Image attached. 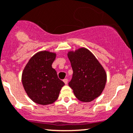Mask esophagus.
I'll return each instance as SVG.
<instances>
[{"instance_id": "esophagus-1", "label": "esophagus", "mask_w": 133, "mask_h": 133, "mask_svg": "<svg viewBox=\"0 0 133 133\" xmlns=\"http://www.w3.org/2000/svg\"><path fill=\"white\" fill-rule=\"evenodd\" d=\"M63 81H64V82L65 84H68V78H64V79L63 80Z\"/></svg>"}]
</instances>
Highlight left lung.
<instances>
[{"label": "left lung", "instance_id": "obj_1", "mask_svg": "<svg viewBox=\"0 0 133 133\" xmlns=\"http://www.w3.org/2000/svg\"><path fill=\"white\" fill-rule=\"evenodd\" d=\"M73 76L68 83L75 95L82 102H90L101 95L107 75L94 55L85 48L68 52Z\"/></svg>", "mask_w": 133, "mask_h": 133}]
</instances>
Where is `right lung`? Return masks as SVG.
<instances>
[{"label":"right lung","mask_w":133,"mask_h":133,"mask_svg":"<svg viewBox=\"0 0 133 133\" xmlns=\"http://www.w3.org/2000/svg\"><path fill=\"white\" fill-rule=\"evenodd\" d=\"M55 58V53L41 51L30 59L23 70L22 82L24 90L38 104L46 105L55 102L65 84L52 68Z\"/></svg>","instance_id":"right-lung-1"}]
</instances>
